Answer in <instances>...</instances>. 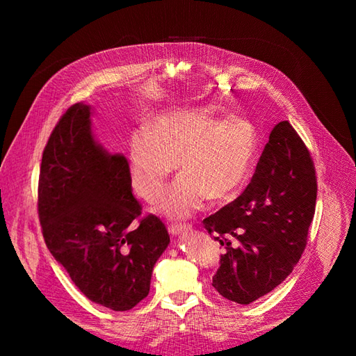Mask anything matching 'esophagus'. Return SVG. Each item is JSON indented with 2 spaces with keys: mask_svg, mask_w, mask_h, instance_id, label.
Segmentation results:
<instances>
[{
  "mask_svg": "<svg viewBox=\"0 0 356 356\" xmlns=\"http://www.w3.org/2000/svg\"><path fill=\"white\" fill-rule=\"evenodd\" d=\"M191 229H193V225H186V223H184V225H170V228H168L171 236H179V234H184V232H188Z\"/></svg>",
  "mask_w": 356,
  "mask_h": 356,
  "instance_id": "esophagus-1",
  "label": "esophagus"
}]
</instances>
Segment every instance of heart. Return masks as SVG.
<instances>
[{"label": "heart", "mask_w": 356, "mask_h": 356, "mask_svg": "<svg viewBox=\"0 0 356 356\" xmlns=\"http://www.w3.org/2000/svg\"><path fill=\"white\" fill-rule=\"evenodd\" d=\"M257 148L254 125L243 118L218 119L216 110H172L149 120L128 145V176L147 203L163 194L170 174H182L170 188L161 211L186 217L203 199L225 202L243 185Z\"/></svg>", "instance_id": "b5f03b06"}]
</instances>
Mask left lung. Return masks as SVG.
Returning a JSON list of instances; mask_svg holds the SVG:
<instances>
[{
    "instance_id": "obj_1",
    "label": "left lung",
    "mask_w": 356,
    "mask_h": 356,
    "mask_svg": "<svg viewBox=\"0 0 356 356\" xmlns=\"http://www.w3.org/2000/svg\"><path fill=\"white\" fill-rule=\"evenodd\" d=\"M315 202L311 153L283 120L270 131L246 190L203 220L226 249L213 277L216 291L249 305L284 282L307 245Z\"/></svg>"
}]
</instances>
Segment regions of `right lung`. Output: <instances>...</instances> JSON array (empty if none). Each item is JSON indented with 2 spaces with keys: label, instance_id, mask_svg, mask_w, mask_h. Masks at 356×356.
Returning a JSON list of instances; mask_svg holds the SVG:
<instances>
[{
  "label": "right lung",
  "instance_id": "obj_1",
  "mask_svg": "<svg viewBox=\"0 0 356 356\" xmlns=\"http://www.w3.org/2000/svg\"><path fill=\"white\" fill-rule=\"evenodd\" d=\"M90 115L88 105L74 104L53 128L38 216L45 245L78 289L97 305L130 311L148 295L170 236L159 217H140L127 159L96 142Z\"/></svg>",
  "mask_w": 356,
  "mask_h": 356
}]
</instances>
